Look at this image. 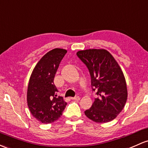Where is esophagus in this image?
I'll list each match as a JSON object with an SVG mask.
<instances>
[{"label": "esophagus", "instance_id": "obj_1", "mask_svg": "<svg viewBox=\"0 0 148 148\" xmlns=\"http://www.w3.org/2000/svg\"><path fill=\"white\" fill-rule=\"evenodd\" d=\"M71 100H80V97H79V96L74 97V98H71Z\"/></svg>", "mask_w": 148, "mask_h": 148}]
</instances>
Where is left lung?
I'll use <instances>...</instances> for the list:
<instances>
[{"label": "left lung", "mask_w": 148, "mask_h": 148, "mask_svg": "<svg viewBox=\"0 0 148 148\" xmlns=\"http://www.w3.org/2000/svg\"><path fill=\"white\" fill-rule=\"evenodd\" d=\"M77 56L87 66L91 87L97 91L92 107L84 112L96 123L112 121L124 108L128 97L124 73L111 53L105 49L79 50Z\"/></svg>", "instance_id": "obj_1"}]
</instances>
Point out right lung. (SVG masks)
Returning <instances> with one entry per match:
<instances>
[{"label":"right lung","mask_w":148,"mask_h":148,"mask_svg":"<svg viewBox=\"0 0 148 148\" xmlns=\"http://www.w3.org/2000/svg\"><path fill=\"white\" fill-rule=\"evenodd\" d=\"M66 52L62 48L50 50L38 62L29 78L27 105L34 117L43 124L58 120L66 105L62 97L57 95L54 84L56 71Z\"/></svg>","instance_id":"right-lung-1"}]
</instances>
